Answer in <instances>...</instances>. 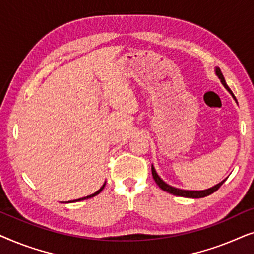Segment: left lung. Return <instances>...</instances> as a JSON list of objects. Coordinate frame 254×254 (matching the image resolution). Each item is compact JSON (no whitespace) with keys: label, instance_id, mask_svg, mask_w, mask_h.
I'll use <instances>...</instances> for the list:
<instances>
[{"label":"left lung","instance_id":"8db88e82","mask_svg":"<svg viewBox=\"0 0 254 254\" xmlns=\"http://www.w3.org/2000/svg\"><path fill=\"white\" fill-rule=\"evenodd\" d=\"M216 75L218 76V78L221 79L222 84L224 85V88L228 90L229 92L231 93L232 97L236 99V97L234 96V93L230 90V88L227 85V83H225V79L223 77V75H222V72L220 70V68H216ZM151 173H152V177H154L155 182L157 185L161 187L163 190H165V192H168L170 194H173V195H177V196H184V197H193V199H199V197H204L207 195H210V194H213L214 192H216V190L220 189V187L223 185V183L225 182L227 179H224L223 182H221L220 184H217V185H215L214 187H211V189H208V190H179V189H176V187H172L168 185V184L163 182V180L159 178L157 173H156L154 166H151Z\"/></svg>","mask_w":254,"mask_h":254}]
</instances>
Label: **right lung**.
I'll list each match as a JSON object with an SVG mask.
<instances>
[{"instance_id": "add662e5", "label": "right lung", "mask_w": 254, "mask_h": 254, "mask_svg": "<svg viewBox=\"0 0 254 254\" xmlns=\"http://www.w3.org/2000/svg\"><path fill=\"white\" fill-rule=\"evenodd\" d=\"M104 187H105V184H104V185L102 186V189H100V190H97V192H96V193H93V194H91V195H88V196H85V197H82V199H77V200H74V201H68V202H75V201H81V200L90 199V197L95 196V195H97V194H99L100 192H102V190H103V189H104Z\"/></svg>"}]
</instances>
